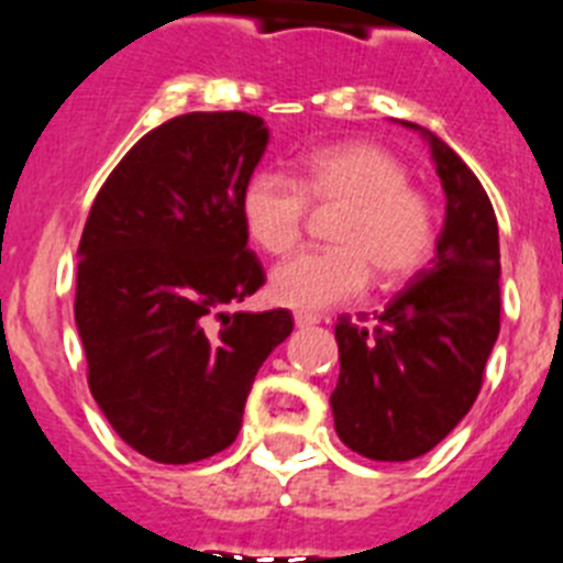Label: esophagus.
<instances>
[{
  "label": "esophagus",
  "mask_w": 563,
  "mask_h": 563,
  "mask_svg": "<svg viewBox=\"0 0 563 563\" xmlns=\"http://www.w3.org/2000/svg\"><path fill=\"white\" fill-rule=\"evenodd\" d=\"M317 322H320V317L317 314H306V311H297L295 314L297 329H311V325H317Z\"/></svg>",
  "instance_id": "1"
}]
</instances>
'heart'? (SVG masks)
<instances>
[{"instance_id":"b5f03b06","label":"heart","mask_w":563,"mask_h":563,"mask_svg":"<svg viewBox=\"0 0 563 563\" xmlns=\"http://www.w3.org/2000/svg\"><path fill=\"white\" fill-rule=\"evenodd\" d=\"M314 207H340L329 238L283 261L268 277V297L295 311H325L360 297L371 266L379 280L417 275L437 246V212L410 189L408 166L376 144H334L302 161L300 180L261 169L243 184L241 221L249 241L268 254L295 246Z\"/></svg>"}]
</instances>
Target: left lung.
Wrapping results in <instances>:
<instances>
[{"instance_id":"left-lung-1","label":"left lung","mask_w":563,"mask_h":563,"mask_svg":"<svg viewBox=\"0 0 563 563\" xmlns=\"http://www.w3.org/2000/svg\"><path fill=\"white\" fill-rule=\"evenodd\" d=\"M444 189L437 254L374 325L340 317V379L331 394L342 444L374 462L433 451L473 408L498 340V223L485 187L451 146L419 124Z\"/></svg>"}]
</instances>
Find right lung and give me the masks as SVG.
<instances>
[{"label": "right lung", "mask_w": 563, "mask_h": 563, "mask_svg": "<svg viewBox=\"0 0 563 563\" xmlns=\"http://www.w3.org/2000/svg\"><path fill=\"white\" fill-rule=\"evenodd\" d=\"M268 144L249 112H187L104 180L78 243L76 329L92 399L141 456L189 464L238 439L286 309L227 311L266 283L246 246L243 184Z\"/></svg>", "instance_id": "1"}]
</instances>
